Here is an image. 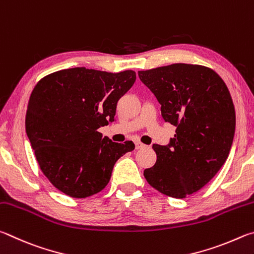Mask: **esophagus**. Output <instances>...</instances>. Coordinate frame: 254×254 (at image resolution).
Segmentation results:
<instances>
[{
  "label": "esophagus",
  "instance_id": "34e87169",
  "mask_svg": "<svg viewBox=\"0 0 254 254\" xmlns=\"http://www.w3.org/2000/svg\"><path fill=\"white\" fill-rule=\"evenodd\" d=\"M135 146H136V149H141V148H144L146 145H144L143 143H140V141H136Z\"/></svg>",
  "mask_w": 254,
  "mask_h": 254
}]
</instances>
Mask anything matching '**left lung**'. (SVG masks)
Segmentation results:
<instances>
[{
    "mask_svg": "<svg viewBox=\"0 0 254 254\" xmlns=\"http://www.w3.org/2000/svg\"><path fill=\"white\" fill-rule=\"evenodd\" d=\"M138 75L161 104L163 119L176 127L170 145H153L157 159L144 176L162 194L185 198L206 185L229 156L232 98L220 75L204 65L173 64Z\"/></svg>",
    "mask_w": 254,
    "mask_h": 254,
    "instance_id": "left-lung-1",
    "label": "left lung"
}]
</instances>
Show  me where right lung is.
I'll return each mask as SVG.
<instances>
[{
    "label": "right lung",
    "mask_w": 254,
    "mask_h": 254,
    "mask_svg": "<svg viewBox=\"0 0 254 254\" xmlns=\"http://www.w3.org/2000/svg\"><path fill=\"white\" fill-rule=\"evenodd\" d=\"M136 80L132 70L111 73L80 68L43 77L31 93L25 129L44 176L70 197L86 198L109 183L115 163L135 149L113 143L98 128L113 123L118 100Z\"/></svg>",
    "instance_id": "add662e5"
}]
</instances>
